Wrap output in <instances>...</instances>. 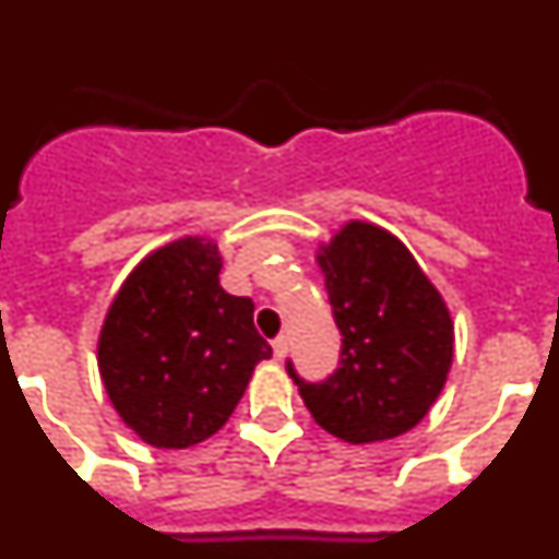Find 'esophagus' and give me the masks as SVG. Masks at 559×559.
<instances>
[{
    "label": "esophagus",
    "mask_w": 559,
    "mask_h": 559,
    "mask_svg": "<svg viewBox=\"0 0 559 559\" xmlns=\"http://www.w3.org/2000/svg\"><path fill=\"white\" fill-rule=\"evenodd\" d=\"M271 347H274L276 358L283 360L285 355H288V335H276V338L271 341Z\"/></svg>",
    "instance_id": "34e87169"
}]
</instances>
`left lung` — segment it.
I'll use <instances>...</instances> for the list:
<instances>
[{"instance_id":"left-lung-1","label":"left lung","mask_w":559,"mask_h":559,"mask_svg":"<svg viewBox=\"0 0 559 559\" xmlns=\"http://www.w3.org/2000/svg\"><path fill=\"white\" fill-rule=\"evenodd\" d=\"M319 265L341 353L335 372L316 383L285 364L305 406L324 431L353 445L412 431L453 360L442 296L397 237L360 221L324 246Z\"/></svg>"}]
</instances>
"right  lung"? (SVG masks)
Segmentation results:
<instances>
[{
  "mask_svg": "<svg viewBox=\"0 0 559 559\" xmlns=\"http://www.w3.org/2000/svg\"><path fill=\"white\" fill-rule=\"evenodd\" d=\"M218 246L185 237L131 271L97 358L114 408L153 448H190L224 428L254 367L271 358L254 302L221 288Z\"/></svg>",
  "mask_w": 559,
  "mask_h": 559,
  "instance_id": "obj_1",
  "label": "right lung"
}]
</instances>
